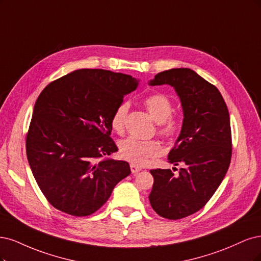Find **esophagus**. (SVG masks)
<instances>
[{"instance_id":"esophagus-1","label":"esophagus","mask_w":261,"mask_h":261,"mask_svg":"<svg viewBox=\"0 0 261 261\" xmlns=\"http://www.w3.org/2000/svg\"><path fill=\"white\" fill-rule=\"evenodd\" d=\"M130 169H131L132 173H138V172H140L142 170V168L137 166V165H134V164H131L130 165Z\"/></svg>"}]
</instances>
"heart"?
<instances>
[{
	"mask_svg": "<svg viewBox=\"0 0 261 261\" xmlns=\"http://www.w3.org/2000/svg\"><path fill=\"white\" fill-rule=\"evenodd\" d=\"M145 108L153 119L158 122V132L167 140H173L178 136L181 129V120L172 113V103L169 97L162 93H154L146 96L143 100ZM129 112V103L121 102L117 105L111 118L112 129L121 133ZM119 152L122 158L127 161L143 165L149 158L157 157L163 152L161 143L156 140H139L136 138H127L120 142Z\"/></svg>",
	"mask_w": 261,
	"mask_h": 261,
	"instance_id": "1",
	"label": "heart"
}]
</instances>
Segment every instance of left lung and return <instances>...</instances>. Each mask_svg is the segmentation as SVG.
I'll return each mask as SVG.
<instances>
[{"label":"left lung","mask_w":261,"mask_h":261,"mask_svg":"<svg viewBox=\"0 0 261 261\" xmlns=\"http://www.w3.org/2000/svg\"><path fill=\"white\" fill-rule=\"evenodd\" d=\"M149 85H169L181 99L183 124L168 162L186 165L178 174L170 169L150 170L154 184L149 203L161 217L182 219L208 203L229 169L232 156L229 111L219 90L189 68L159 72Z\"/></svg>","instance_id":"1"}]
</instances>
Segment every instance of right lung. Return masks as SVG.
Returning <instances> with one entry per match:
<instances>
[{
    "label": "right lung",
    "instance_id": "add662e5",
    "mask_svg": "<svg viewBox=\"0 0 261 261\" xmlns=\"http://www.w3.org/2000/svg\"><path fill=\"white\" fill-rule=\"evenodd\" d=\"M138 82L120 72L79 69L40 93L26 152L32 174L54 208L74 217L94 214L131 173L127 162L105 157L118 150L111 138L112 115Z\"/></svg>",
    "mask_w": 261,
    "mask_h": 261
}]
</instances>
